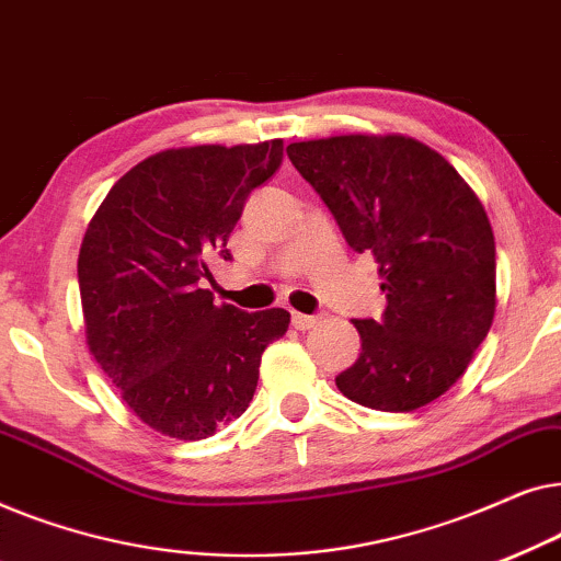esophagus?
<instances>
[{"instance_id":"esophagus-1","label":"esophagus","mask_w":561,"mask_h":561,"mask_svg":"<svg viewBox=\"0 0 561 561\" xmlns=\"http://www.w3.org/2000/svg\"><path fill=\"white\" fill-rule=\"evenodd\" d=\"M290 324H294V327L298 329V332H306V329L317 327L319 319H317V317H309V313H298V311H294V313H290Z\"/></svg>"}]
</instances>
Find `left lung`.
Wrapping results in <instances>:
<instances>
[{
  "label": "left lung",
  "mask_w": 561,
  "mask_h": 561,
  "mask_svg": "<svg viewBox=\"0 0 561 561\" xmlns=\"http://www.w3.org/2000/svg\"><path fill=\"white\" fill-rule=\"evenodd\" d=\"M355 252H373L386 311L355 319L363 352L336 375L350 401L413 411L455 386L495 317V240L480 198L411 137L288 145Z\"/></svg>",
  "instance_id": "obj_1"
}]
</instances>
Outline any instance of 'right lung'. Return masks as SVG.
Segmentation results:
<instances>
[{
	"label": "right lung",
	"mask_w": 561,
	"mask_h": 561,
	"mask_svg": "<svg viewBox=\"0 0 561 561\" xmlns=\"http://www.w3.org/2000/svg\"><path fill=\"white\" fill-rule=\"evenodd\" d=\"M283 163V140L165 150L114 183L89 221L79 288L91 355L156 432L206 439L255 396L283 309L217 306L204 280L250 191Z\"/></svg>",
	"instance_id": "add662e5"
}]
</instances>
